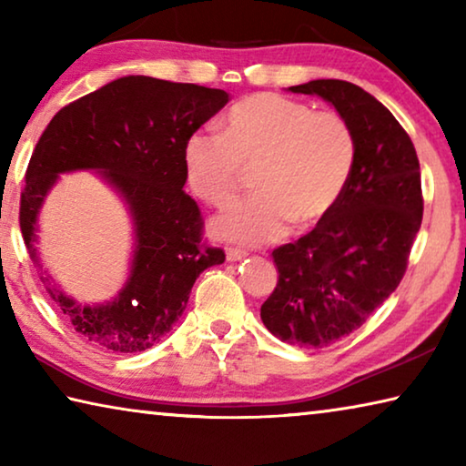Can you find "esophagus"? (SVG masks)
<instances>
[{
	"label": "esophagus",
	"mask_w": 466,
	"mask_h": 466,
	"mask_svg": "<svg viewBox=\"0 0 466 466\" xmlns=\"http://www.w3.org/2000/svg\"><path fill=\"white\" fill-rule=\"evenodd\" d=\"M247 257V250H240V248H228L226 250V258L230 263H236V261H242V258Z\"/></svg>",
	"instance_id": "esophagus-1"
}]
</instances>
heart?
<instances>
[{"instance_id": "1", "label": "heart", "mask_w": 466, "mask_h": 466, "mask_svg": "<svg viewBox=\"0 0 466 466\" xmlns=\"http://www.w3.org/2000/svg\"><path fill=\"white\" fill-rule=\"evenodd\" d=\"M356 136L335 110H312L279 94H255L228 110L224 133L201 129L187 139L185 164L193 193L226 208L252 172L255 193L214 230L228 240L263 244L289 222L314 226L341 201L356 167Z\"/></svg>"}]
</instances>
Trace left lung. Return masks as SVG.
Listing matches in <instances>:
<instances>
[{"instance_id": "left-lung-1", "label": "left lung", "mask_w": 466, "mask_h": 466, "mask_svg": "<svg viewBox=\"0 0 466 466\" xmlns=\"http://www.w3.org/2000/svg\"><path fill=\"white\" fill-rule=\"evenodd\" d=\"M288 90L333 105L358 146L350 185L330 216L273 250L279 279L261 306L275 337L320 350L358 330L403 279L423 216L421 172L407 131L360 86L312 80Z\"/></svg>"}]
</instances>
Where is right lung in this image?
Wrapping results in <instances>:
<instances>
[{
  "mask_svg": "<svg viewBox=\"0 0 466 466\" xmlns=\"http://www.w3.org/2000/svg\"><path fill=\"white\" fill-rule=\"evenodd\" d=\"M224 90L125 76L63 106L46 125L26 170L20 230L46 294L74 329L102 350L137 353L170 333L195 279L226 261L201 244L203 218L183 187L187 139L222 110ZM98 171L130 211V278L110 303L80 305L54 283L37 257V214L59 174Z\"/></svg>",
  "mask_w": 466,
  "mask_h": 466,
  "instance_id": "obj_1",
  "label": "right lung"
}]
</instances>
